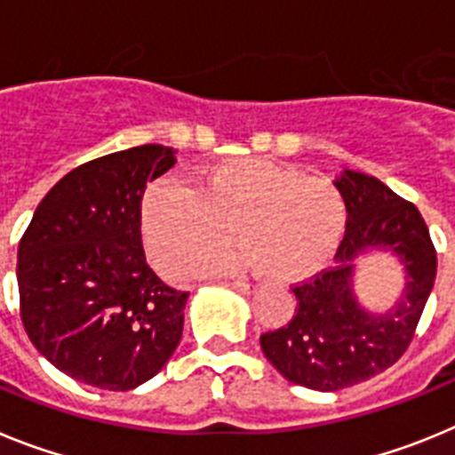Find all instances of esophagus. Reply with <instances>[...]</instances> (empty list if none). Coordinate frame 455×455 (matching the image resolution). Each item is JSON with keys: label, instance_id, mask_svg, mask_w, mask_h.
<instances>
[{"label": "esophagus", "instance_id": "esophagus-1", "mask_svg": "<svg viewBox=\"0 0 455 455\" xmlns=\"http://www.w3.org/2000/svg\"><path fill=\"white\" fill-rule=\"evenodd\" d=\"M225 284L235 289V291H241V293H252V291H255V287H252V284L241 283V280H232V283H225Z\"/></svg>", "mask_w": 455, "mask_h": 455}]
</instances>
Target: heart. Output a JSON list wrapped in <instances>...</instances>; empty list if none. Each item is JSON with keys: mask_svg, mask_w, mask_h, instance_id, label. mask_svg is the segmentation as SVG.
I'll return each mask as SVG.
<instances>
[{"mask_svg": "<svg viewBox=\"0 0 455 455\" xmlns=\"http://www.w3.org/2000/svg\"><path fill=\"white\" fill-rule=\"evenodd\" d=\"M348 225L347 200L328 178L268 159H225L203 168L196 187L155 180L140 200V235L148 257L166 275L229 240L239 251L208 258L188 273H243L262 268L271 283H299L335 257Z\"/></svg>", "mask_w": 455, "mask_h": 455, "instance_id": "heart-1", "label": "heart"}]
</instances>
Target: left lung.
Wrapping results in <instances>:
<instances>
[{
	"label": "left lung",
	"mask_w": 455,
	"mask_h": 455,
	"mask_svg": "<svg viewBox=\"0 0 455 455\" xmlns=\"http://www.w3.org/2000/svg\"><path fill=\"white\" fill-rule=\"evenodd\" d=\"M348 225L335 264L293 284L299 300L287 325L259 337L268 363L287 380L337 392L392 367L415 337L437 273V252L419 209L364 172L337 180ZM371 247H389L409 271L404 299L387 315H369L350 291L352 262Z\"/></svg>",
	"instance_id": "left-lung-1"
}]
</instances>
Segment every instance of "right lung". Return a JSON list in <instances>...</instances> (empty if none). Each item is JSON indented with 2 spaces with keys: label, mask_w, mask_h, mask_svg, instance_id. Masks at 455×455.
<instances>
[{
  "label": "right lung",
  "mask_w": 455,
  "mask_h": 455,
  "mask_svg": "<svg viewBox=\"0 0 455 455\" xmlns=\"http://www.w3.org/2000/svg\"><path fill=\"white\" fill-rule=\"evenodd\" d=\"M175 166L171 148L82 164L47 191L18 246L20 316L31 344L75 380L127 392L162 371L188 291L148 267L140 200Z\"/></svg>",
  "instance_id": "obj_1"
}]
</instances>
